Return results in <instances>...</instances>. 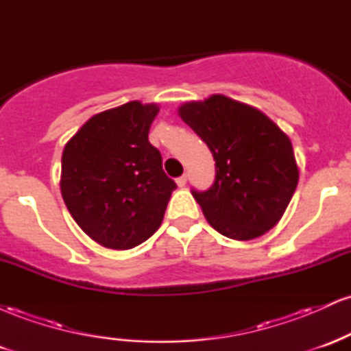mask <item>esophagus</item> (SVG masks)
<instances>
[{"mask_svg": "<svg viewBox=\"0 0 351 351\" xmlns=\"http://www.w3.org/2000/svg\"><path fill=\"white\" fill-rule=\"evenodd\" d=\"M186 181H188V176L186 175H181L180 178H176V184H178L180 188H183L184 184H186Z\"/></svg>", "mask_w": 351, "mask_h": 351, "instance_id": "34e87169", "label": "esophagus"}]
</instances>
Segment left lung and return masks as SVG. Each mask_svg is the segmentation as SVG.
<instances>
[{
	"mask_svg": "<svg viewBox=\"0 0 351 351\" xmlns=\"http://www.w3.org/2000/svg\"><path fill=\"white\" fill-rule=\"evenodd\" d=\"M180 115L216 162L211 186L191 189L208 223L237 241L276 226L299 181L289 136L263 112L224 95L184 104Z\"/></svg>",
	"mask_w": 351,
	"mask_h": 351,
	"instance_id": "left-lung-1",
	"label": "left lung"
}]
</instances>
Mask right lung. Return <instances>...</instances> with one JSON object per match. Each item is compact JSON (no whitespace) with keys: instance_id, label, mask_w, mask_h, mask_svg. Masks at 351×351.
Masks as SVG:
<instances>
[{"instance_id":"obj_1","label":"right lung","mask_w":351,"mask_h":351,"mask_svg":"<svg viewBox=\"0 0 351 351\" xmlns=\"http://www.w3.org/2000/svg\"><path fill=\"white\" fill-rule=\"evenodd\" d=\"M155 104L128 102L92 117L62 152L60 193L71 216L95 243L132 249L162 224L176 183L148 142Z\"/></svg>"}]
</instances>
